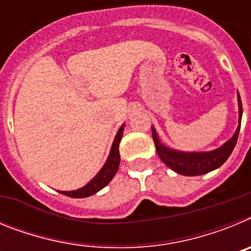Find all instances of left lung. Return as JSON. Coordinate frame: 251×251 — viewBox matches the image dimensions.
Returning a JSON list of instances; mask_svg holds the SVG:
<instances>
[{
    "label": "left lung",
    "mask_w": 251,
    "mask_h": 251,
    "mask_svg": "<svg viewBox=\"0 0 251 251\" xmlns=\"http://www.w3.org/2000/svg\"><path fill=\"white\" fill-rule=\"evenodd\" d=\"M239 98V127L235 132L234 136L226 142L225 145L221 146L217 150L211 152H179L167 148L159 142L154 128H152V137L156 146V151L158 153L162 162L167 165L171 170L183 176H200L205 175L212 170L220 167L225 163V161L230 157L235 145L238 142L239 132H240L241 115H243V105H241L240 95Z\"/></svg>",
    "instance_id": "obj_1"
}]
</instances>
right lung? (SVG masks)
<instances>
[{"label":"right lung","instance_id":"add662e5","mask_svg":"<svg viewBox=\"0 0 251 251\" xmlns=\"http://www.w3.org/2000/svg\"><path fill=\"white\" fill-rule=\"evenodd\" d=\"M123 129L124 126H122V127L119 128L118 133H117V136H115L114 142H113L109 157L106 159L105 165L103 166V168L99 171V174L97 175L88 185L79 188L76 191H63L61 194L66 195V196L69 197H73V199H83V197H88L97 194V192L100 191L101 188L105 187V186L112 181V178L114 177V175L117 174V171H118L119 162H121V156H119V142H121L122 139Z\"/></svg>","mask_w":251,"mask_h":251}]
</instances>
